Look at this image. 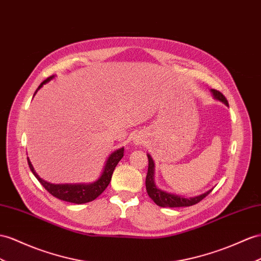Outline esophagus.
Here are the masks:
<instances>
[{"label": "esophagus", "instance_id": "34e87169", "mask_svg": "<svg viewBox=\"0 0 261 261\" xmlns=\"http://www.w3.org/2000/svg\"><path fill=\"white\" fill-rule=\"evenodd\" d=\"M132 141L136 145H141L144 143V135L143 133H137V135L133 136Z\"/></svg>", "mask_w": 261, "mask_h": 261}]
</instances>
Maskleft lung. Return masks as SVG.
<instances>
[{
  "label": "left lung",
  "mask_w": 261,
  "mask_h": 261,
  "mask_svg": "<svg viewBox=\"0 0 261 261\" xmlns=\"http://www.w3.org/2000/svg\"><path fill=\"white\" fill-rule=\"evenodd\" d=\"M211 92L213 93L214 99L218 100V101H222L223 103H225L227 107H228V101H227V99L225 98V96L222 92H219L218 90H215V89H211ZM146 155H148V159H149V168H148V174H146V178H145V188H146V192H148V195L153 199V202H154L156 205L161 207L192 206L200 202V200L212 192L213 189L194 197H185L182 195L173 194V193H169L159 189L154 182V170H155L154 161H153V159L149 153Z\"/></svg>",
  "instance_id": "obj_1"
}]
</instances>
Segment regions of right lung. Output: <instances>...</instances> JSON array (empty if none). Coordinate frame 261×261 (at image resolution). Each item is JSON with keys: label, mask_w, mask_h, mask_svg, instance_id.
<instances>
[{"label": "right lung", "mask_w": 261, "mask_h": 261, "mask_svg": "<svg viewBox=\"0 0 261 261\" xmlns=\"http://www.w3.org/2000/svg\"><path fill=\"white\" fill-rule=\"evenodd\" d=\"M54 77L55 76H50L47 79H45L44 82L38 86V88L36 89L34 96L45 84L50 82V80ZM123 152H124L123 146L120 149H117L116 151H113L108 156V159H107L106 164H105L102 172H101V175H100L96 179V181H93L91 183L53 184V183L45 181V179H43L37 174L34 168H33V165H32L29 158H28V162H29L31 171L33 172V174H34L35 177L38 179V182L44 186L45 190L49 192L53 196H55L62 200H65V202L75 203V204H85V203L91 202V200H93V199H96L106 190L107 186L109 185L113 171H115L116 166L119 163L120 160L123 158Z\"/></svg>", "instance_id": "1"}]
</instances>
